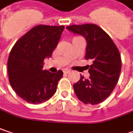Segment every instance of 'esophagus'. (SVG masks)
I'll return each mask as SVG.
<instances>
[{
  "instance_id": "34e87169",
  "label": "esophagus",
  "mask_w": 133,
  "mask_h": 133,
  "mask_svg": "<svg viewBox=\"0 0 133 133\" xmlns=\"http://www.w3.org/2000/svg\"><path fill=\"white\" fill-rule=\"evenodd\" d=\"M70 71H70V70H68V69H65V70L63 71L64 74H68V73H69Z\"/></svg>"
}]
</instances>
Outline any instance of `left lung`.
I'll return each mask as SVG.
<instances>
[{
    "label": "left lung",
    "mask_w": 133,
    "mask_h": 133,
    "mask_svg": "<svg viewBox=\"0 0 133 133\" xmlns=\"http://www.w3.org/2000/svg\"><path fill=\"white\" fill-rule=\"evenodd\" d=\"M71 32L83 36L87 41L85 59L92 65L87 66L90 76L73 85L77 97L86 105H96L110 96L118 82L121 71L120 52L111 38L94 24L71 25Z\"/></svg>",
    "instance_id": "8db88e82"
}]
</instances>
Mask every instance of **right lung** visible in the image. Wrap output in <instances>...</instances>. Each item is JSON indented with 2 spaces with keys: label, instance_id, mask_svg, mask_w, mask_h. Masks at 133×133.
Instances as JSON below:
<instances>
[{
  "label": "right lung",
  "instance_id": "add662e5",
  "mask_svg": "<svg viewBox=\"0 0 133 133\" xmlns=\"http://www.w3.org/2000/svg\"><path fill=\"white\" fill-rule=\"evenodd\" d=\"M65 27L40 25L31 29L15 43L10 51L7 69L9 81L16 94L31 104H40L56 92L63 72L43 70L57 46Z\"/></svg>",
  "mask_w": 133,
  "mask_h": 133
}]
</instances>
